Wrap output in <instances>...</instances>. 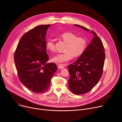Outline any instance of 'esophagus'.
Masks as SVG:
<instances>
[{
    "label": "esophagus",
    "mask_w": 122,
    "mask_h": 122,
    "mask_svg": "<svg viewBox=\"0 0 122 122\" xmlns=\"http://www.w3.org/2000/svg\"><path fill=\"white\" fill-rule=\"evenodd\" d=\"M57 65H58V68L60 69H63L65 68L64 65H62V64H57Z\"/></svg>",
    "instance_id": "34e87169"
}]
</instances>
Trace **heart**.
Instances as JSON below:
<instances>
[{
	"label": "heart",
	"instance_id": "b5f03b06",
	"mask_svg": "<svg viewBox=\"0 0 122 122\" xmlns=\"http://www.w3.org/2000/svg\"><path fill=\"white\" fill-rule=\"evenodd\" d=\"M60 39L67 44L63 53H59L53 57V61L58 63H63L74 57L81 55L87 46V41L83 37H77V35L71 32H64L60 36ZM46 47L51 52L55 51V46L53 41L49 40L46 43Z\"/></svg>",
	"mask_w": 122,
	"mask_h": 122
}]
</instances>
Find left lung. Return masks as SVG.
I'll use <instances>...</instances> for the list:
<instances>
[{
  "label": "left lung",
  "mask_w": 122,
  "mask_h": 122,
  "mask_svg": "<svg viewBox=\"0 0 122 122\" xmlns=\"http://www.w3.org/2000/svg\"><path fill=\"white\" fill-rule=\"evenodd\" d=\"M88 32L90 30L75 24ZM94 37L84 52L77 60L68 66L70 75L69 88L76 95L88 93L96 86L103 72L105 58L104 48L100 38L93 31H91Z\"/></svg>",
  "instance_id": "1"
}]
</instances>
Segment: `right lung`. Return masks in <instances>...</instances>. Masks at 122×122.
<instances>
[{
  "instance_id": "add662e5",
  "label": "right lung",
  "mask_w": 122,
  "mask_h": 122,
  "mask_svg": "<svg viewBox=\"0 0 122 122\" xmlns=\"http://www.w3.org/2000/svg\"><path fill=\"white\" fill-rule=\"evenodd\" d=\"M51 25H41L20 38L14 54V62L21 82L34 93H44L50 87L57 70L54 63H46V34Z\"/></svg>"
}]
</instances>
